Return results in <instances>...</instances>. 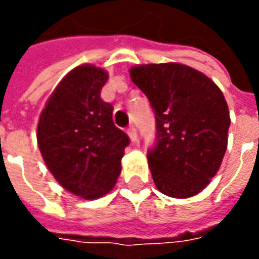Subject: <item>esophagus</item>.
Here are the masks:
<instances>
[{
	"label": "esophagus",
	"instance_id": "1",
	"mask_svg": "<svg viewBox=\"0 0 259 259\" xmlns=\"http://www.w3.org/2000/svg\"><path fill=\"white\" fill-rule=\"evenodd\" d=\"M127 135H129L130 140L133 141V143H136V141L139 140V136H137V130H136V127L133 126V124H130L129 129H127Z\"/></svg>",
	"mask_w": 259,
	"mask_h": 259
}]
</instances>
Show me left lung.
<instances>
[{"label":"left lung","instance_id":"left-lung-1","mask_svg":"<svg viewBox=\"0 0 259 259\" xmlns=\"http://www.w3.org/2000/svg\"><path fill=\"white\" fill-rule=\"evenodd\" d=\"M130 77L155 113V144L147 158L162 194H198L217 175L228 148L230 116L222 91L198 70L182 64L140 65Z\"/></svg>","mask_w":259,"mask_h":259}]
</instances>
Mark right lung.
Segmentation results:
<instances>
[{"mask_svg":"<svg viewBox=\"0 0 259 259\" xmlns=\"http://www.w3.org/2000/svg\"><path fill=\"white\" fill-rule=\"evenodd\" d=\"M108 73L93 65L70 70L50 97L37 126L42 159L59 185L85 200L107 194L120 175L129 136L102 101Z\"/></svg>","mask_w":259,"mask_h":259,"instance_id":"right-lung-1","label":"right lung"}]
</instances>
